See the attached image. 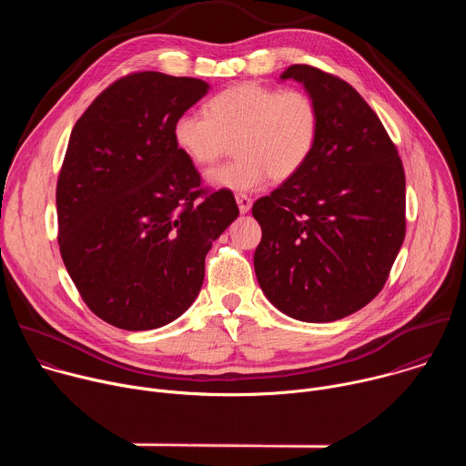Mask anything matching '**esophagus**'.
Wrapping results in <instances>:
<instances>
[{"label":"esophagus","instance_id":"esophagus-1","mask_svg":"<svg viewBox=\"0 0 466 466\" xmlns=\"http://www.w3.org/2000/svg\"><path fill=\"white\" fill-rule=\"evenodd\" d=\"M236 203H238V208H239L241 214H247V212L250 210V207H252L250 197H247V195H243V193L236 195Z\"/></svg>","mask_w":466,"mask_h":466}]
</instances>
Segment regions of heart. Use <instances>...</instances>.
Wrapping results in <instances>:
<instances>
[{
	"label": "heart",
	"instance_id": "1",
	"mask_svg": "<svg viewBox=\"0 0 466 466\" xmlns=\"http://www.w3.org/2000/svg\"><path fill=\"white\" fill-rule=\"evenodd\" d=\"M319 132L320 112L308 92L241 83L214 96L205 114H180L173 142L197 167L214 166L232 144L238 157L207 178L214 187L252 191L269 177L284 182L300 173Z\"/></svg>",
	"mask_w": 466,
	"mask_h": 466
}]
</instances>
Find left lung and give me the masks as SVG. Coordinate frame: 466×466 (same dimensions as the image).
<instances>
[{"mask_svg":"<svg viewBox=\"0 0 466 466\" xmlns=\"http://www.w3.org/2000/svg\"><path fill=\"white\" fill-rule=\"evenodd\" d=\"M280 79L315 99L320 132L302 171L252 205L261 227L254 271L282 313L339 320L387 282L406 236V175L380 117L349 83L308 64Z\"/></svg>","mask_w":466,"mask_h":466,"instance_id":"left-lung-1","label":"left lung"}]
</instances>
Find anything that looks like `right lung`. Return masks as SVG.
Here are the masks:
<instances>
[{"label":"right lung","mask_w":466,"mask_h":466,"mask_svg":"<svg viewBox=\"0 0 466 466\" xmlns=\"http://www.w3.org/2000/svg\"><path fill=\"white\" fill-rule=\"evenodd\" d=\"M210 85L127 76L76 123L56 182L58 247L77 291L130 331L180 317L205 280L212 243L238 218L230 189L205 191L173 123Z\"/></svg>","instance_id":"add662e5"}]
</instances>
